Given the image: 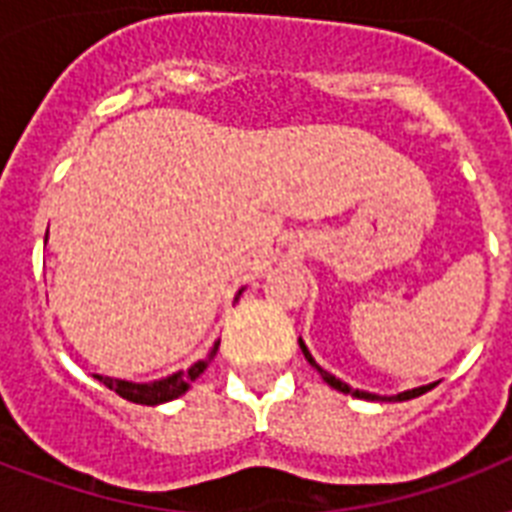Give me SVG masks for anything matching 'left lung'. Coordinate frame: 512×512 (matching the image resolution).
I'll list each match as a JSON object with an SVG mask.
<instances>
[{
	"label": "left lung",
	"instance_id": "1",
	"mask_svg": "<svg viewBox=\"0 0 512 512\" xmlns=\"http://www.w3.org/2000/svg\"><path fill=\"white\" fill-rule=\"evenodd\" d=\"M300 350L305 353V358H308V364L316 366V372L321 374V380L327 382V385H332L335 390H340V393H348V396L353 398H364V401H406V398H417L422 396V393H428L430 388H436V382H430V385H422V388H412V390H404V393H396V396H377V393H366V390H358V388H350L348 382L337 380L335 374H329L327 369H321L319 364H316V358L311 356V350H308V345L303 342V337H300Z\"/></svg>",
	"mask_w": 512,
	"mask_h": 512
}]
</instances>
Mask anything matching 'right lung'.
<instances>
[{
  "label": "right lung",
  "mask_w": 512,
  "mask_h": 512,
  "mask_svg": "<svg viewBox=\"0 0 512 512\" xmlns=\"http://www.w3.org/2000/svg\"><path fill=\"white\" fill-rule=\"evenodd\" d=\"M244 292V287L239 289V295ZM236 295V300H239ZM217 348H220V340L212 345V350L207 353V358H201L191 369H180V372L170 374V377H162V380H154V382H132V380H119V377H103V374H95V380H100L106 388H111L114 393H119L122 398L132 401V404H143V406H156V404H167L172 398L183 396L185 390L191 388V382L199 377L207 364L215 358Z\"/></svg>",
  "instance_id": "1"
}]
</instances>
